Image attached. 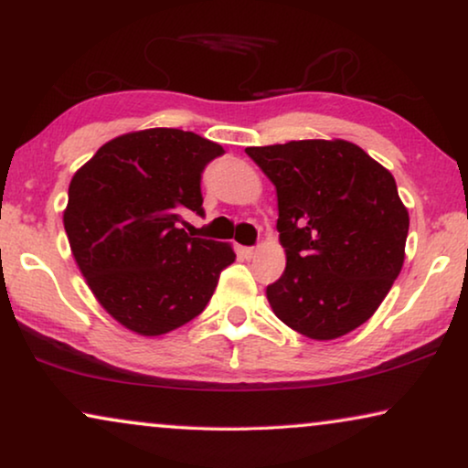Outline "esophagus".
Wrapping results in <instances>:
<instances>
[{"label": "esophagus", "mask_w": 468, "mask_h": 468, "mask_svg": "<svg viewBox=\"0 0 468 468\" xmlns=\"http://www.w3.org/2000/svg\"><path fill=\"white\" fill-rule=\"evenodd\" d=\"M255 251H258V247H242V249H240V253L245 255L247 260H249V258H253Z\"/></svg>", "instance_id": "obj_1"}]
</instances>
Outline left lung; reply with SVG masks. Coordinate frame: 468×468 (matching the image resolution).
Masks as SVG:
<instances>
[{
    "label": "left lung",
    "instance_id": "8db88e82",
    "mask_svg": "<svg viewBox=\"0 0 468 468\" xmlns=\"http://www.w3.org/2000/svg\"><path fill=\"white\" fill-rule=\"evenodd\" d=\"M277 187L285 272L266 287L274 315L332 341L388 296L405 261L409 213L389 172L347 140L249 146Z\"/></svg>",
    "mask_w": 468,
    "mask_h": 468
}]
</instances>
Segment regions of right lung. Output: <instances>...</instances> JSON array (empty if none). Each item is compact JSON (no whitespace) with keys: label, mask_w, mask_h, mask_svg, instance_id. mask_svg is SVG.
<instances>
[{"label":"right lung","mask_w":468,"mask_h":468,"mask_svg":"<svg viewBox=\"0 0 468 468\" xmlns=\"http://www.w3.org/2000/svg\"><path fill=\"white\" fill-rule=\"evenodd\" d=\"M223 146L194 132L155 127L100 146L76 172L63 226L100 304L138 335L176 330L207 309L232 247L185 232L204 217L202 172Z\"/></svg>","instance_id":"obj_1"}]
</instances>
